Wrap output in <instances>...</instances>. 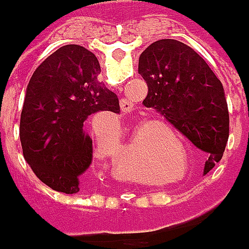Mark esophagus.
Segmentation results:
<instances>
[{"label":"esophagus","mask_w":249,"mask_h":249,"mask_svg":"<svg viewBox=\"0 0 249 249\" xmlns=\"http://www.w3.org/2000/svg\"><path fill=\"white\" fill-rule=\"evenodd\" d=\"M120 106H121L123 113H132V110L135 108V104L132 103L129 99H121L120 100Z\"/></svg>","instance_id":"1"}]
</instances>
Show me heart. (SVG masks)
Instances as JSON below:
<instances>
[{"label": "heart", "instance_id": "1", "mask_svg": "<svg viewBox=\"0 0 249 249\" xmlns=\"http://www.w3.org/2000/svg\"><path fill=\"white\" fill-rule=\"evenodd\" d=\"M136 141V136H132V139L129 141V143H126L124 145L125 149H132V146L135 143ZM155 145L152 146L153 149H152V155L153 157L159 160V161H161V163H174V161H177L178 160V156H177V153L174 152V149H173V146L170 145V142H168L167 136L164 135L163 132H159L156 136V141L153 142ZM121 155H123V150H120V155L117 156V161H115V164H114V170H115V173H118V174H124V167H123V159H121Z\"/></svg>", "mask_w": 249, "mask_h": 249}]
</instances>
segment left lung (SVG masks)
<instances>
[{
  "label": "left lung",
  "instance_id": "8db88e82",
  "mask_svg": "<svg viewBox=\"0 0 249 249\" xmlns=\"http://www.w3.org/2000/svg\"><path fill=\"white\" fill-rule=\"evenodd\" d=\"M138 72L149 88L143 100L198 149L208 153L203 174L220 161L229 139V110L222 82L205 60L173 38L152 43Z\"/></svg>",
  "mask_w": 249,
  "mask_h": 249
}]
</instances>
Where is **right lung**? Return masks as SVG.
<instances>
[{"label":"right lung","mask_w":249,"mask_h":249,"mask_svg":"<svg viewBox=\"0 0 249 249\" xmlns=\"http://www.w3.org/2000/svg\"><path fill=\"white\" fill-rule=\"evenodd\" d=\"M99 73L92 51L68 44L43 61L27 85L19 129L23 156L54 191L76 194L85 188L93 153L88 117L120 113L117 94L97 79Z\"/></svg>","instance_id":"add662e5"}]
</instances>
